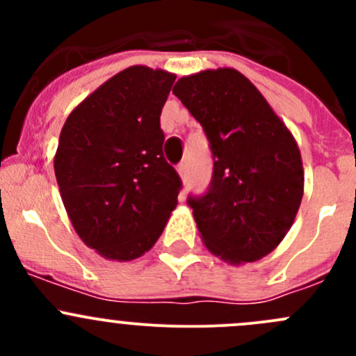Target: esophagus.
<instances>
[{"mask_svg": "<svg viewBox=\"0 0 356 356\" xmlns=\"http://www.w3.org/2000/svg\"><path fill=\"white\" fill-rule=\"evenodd\" d=\"M177 172L179 175L186 181V175H188V163H186V161H181V163L177 165Z\"/></svg>", "mask_w": 356, "mask_h": 356, "instance_id": "1", "label": "esophagus"}]
</instances>
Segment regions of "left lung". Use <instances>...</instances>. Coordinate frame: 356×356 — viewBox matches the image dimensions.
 <instances>
[{"label":"left lung","mask_w":356,"mask_h":356,"mask_svg":"<svg viewBox=\"0 0 356 356\" xmlns=\"http://www.w3.org/2000/svg\"><path fill=\"white\" fill-rule=\"evenodd\" d=\"M174 92L210 141L213 174L189 196L204 246L232 265L277 248L303 198L300 148L267 99L234 68L186 75Z\"/></svg>","instance_id":"obj_1"}]
</instances>
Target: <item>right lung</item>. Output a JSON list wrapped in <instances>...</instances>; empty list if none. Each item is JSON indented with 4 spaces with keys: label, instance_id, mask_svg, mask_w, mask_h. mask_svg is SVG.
Wrapping results in <instances>:
<instances>
[{
    "label": "right lung",
    "instance_id": "obj_1",
    "mask_svg": "<svg viewBox=\"0 0 356 356\" xmlns=\"http://www.w3.org/2000/svg\"><path fill=\"white\" fill-rule=\"evenodd\" d=\"M174 81L160 68H125L75 106L60 132L55 175L68 218L108 260L152 250L177 207L182 182L160 129Z\"/></svg>",
    "mask_w": 356,
    "mask_h": 356
}]
</instances>
